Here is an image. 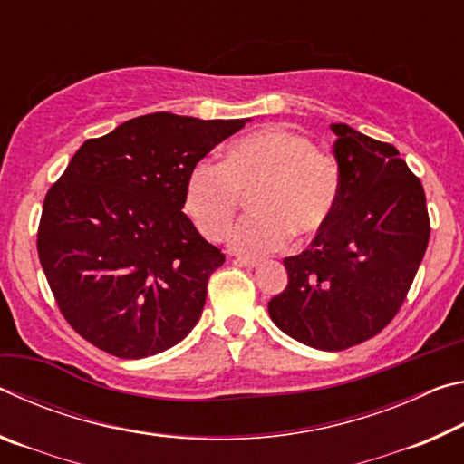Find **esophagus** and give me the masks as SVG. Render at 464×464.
Here are the masks:
<instances>
[{
  "instance_id": "1",
  "label": "esophagus",
  "mask_w": 464,
  "mask_h": 464,
  "mask_svg": "<svg viewBox=\"0 0 464 464\" xmlns=\"http://www.w3.org/2000/svg\"><path fill=\"white\" fill-rule=\"evenodd\" d=\"M235 264L239 266H246V268H256V266H260L262 260L260 257H249V256H235Z\"/></svg>"
}]
</instances>
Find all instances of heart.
<instances>
[{"mask_svg": "<svg viewBox=\"0 0 464 464\" xmlns=\"http://www.w3.org/2000/svg\"><path fill=\"white\" fill-rule=\"evenodd\" d=\"M249 217L227 235L246 254L285 246L290 235L311 239L332 221L340 168L298 132L266 127L229 143L223 163L202 160L186 179L184 207L204 237L221 239L249 194Z\"/></svg>", "mask_w": 464, "mask_h": 464, "instance_id": "heart-1", "label": "heart"}]
</instances>
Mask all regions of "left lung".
Instances as JSON below:
<instances>
[{"mask_svg": "<svg viewBox=\"0 0 464 464\" xmlns=\"http://www.w3.org/2000/svg\"><path fill=\"white\" fill-rule=\"evenodd\" d=\"M340 196L329 225L285 257L288 285L268 303L274 324L315 350L371 340L397 315L430 239L426 194L399 151L332 124Z\"/></svg>", "mask_w": 464, "mask_h": 464, "instance_id": "left-lung-1", "label": "left lung"}]
</instances>
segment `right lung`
I'll return each mask as SVG.
<instances>
[{"label": "right lung", "instance_id": "obj_1", "mask_svg": "<svg viewBox=\"0 0 464 464\" xmlns=\"http://www.w3.org/2000/svg\"><path fill=\"white\" fill-rule=\"evenodd\" d=\"M246 122L130 119L85 140L46 192L38 257L63 317L96 348L155 356L198 324L225 256L182 213L186 179Z\"/></svg>", "mask_w": 464, "mask_h": 464}]
</instances>
